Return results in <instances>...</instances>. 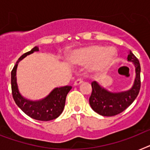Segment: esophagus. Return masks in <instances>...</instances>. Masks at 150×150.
<instances>
[{"instance_id":"1","label":"esophagus","mask_w":150,"mask_h":150,"mask_svg":"<svg viewBox=\"0 0 150 150\" xmlns=\"http://www.w3.org/2000/svg\"><path fill=\"white\" fill-rule=\"evenodd\" d=\"M83 82V81L82 79H77V80H76V81L74 82V86H78V85H80V84L82 83Z\"/></svg>"}]
</instances>
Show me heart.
<instances>
[{
  "instance_id": "heart-1",
  "label": "heart",
  "mask_w": 150,
  "mask_h": 150,
  "mask_svg": "<svg viewBox=\"0 0 150 150\" xmlns=\"http://www.w3.org/2000/svg\"><path fill=\"white\" fill-rule=\"evenodd\" d=\"M116 57L114 48L100 45H89L74 50L69 57L71 64L86 65L93 73H104L112 64Z\"/></svg>"
}]
</instances>
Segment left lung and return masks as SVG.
I'll list each match as a JSON object with an SVG mask.
<instances>
[{"label":"left lung","instance_id":"left-lung-1","mask_svg":"<svg viewBox=\"0 0 150 150\" xmlns=\"http://www.w3.org/2000/svg\"><path fill=\"white\" fill-rule=\"evenodd\" d=\"M128 61L133 62L136 70L134 83L130 90L124 92L112 93L99 85L96 81L91 83L92 93L89 101L91 108L104 117H112L124 111L137 98L140 90V64L136 56L129 51Z\"/></svg>","mask_w":150,"mask_h":150}]
</instances>
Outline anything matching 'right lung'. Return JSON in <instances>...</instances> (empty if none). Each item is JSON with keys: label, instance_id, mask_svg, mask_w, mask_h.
I'll list each match as a JSON object with an SVG mask.
<instances>
[{"label": "right lung", "instance_id": "add662e5", "mask_svg": "<svg viewBox=\"0 0 150 150\" xmlns=\"http://www.w3.org/2000/svg\"><path fill=\"white\" fill-rule=\"evenodd\" d=\"M38 50V47H34L30 51L23 54L16 62V64L11 71V90L16 104L25 114L37 120L49 121L57 118L61 114L65 106L67 95L72 89V86L57 87L52 90L47 97L39 101H31L21 96L18 90L17 83L16 72L17 65L25 57Z\"/></svg>", "mask_w": 150, "mask_h": 150}]
</instances>
